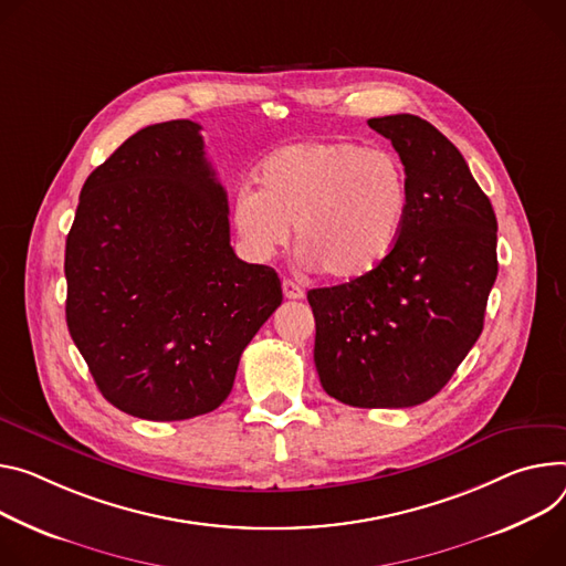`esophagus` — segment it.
<instances>
[{
  "label": "esophagus",
  "mask_w": 566,
  "mask_h": 566,
  "mask_svg": "<svg viewBox=\"0 0 566 566\" xmlns=\"http://www.w3.org/2000/svg\"><path fill=\"white\" fill-rule=\"evenodd\" d=\"M282 291H284V297H289V300H302L304 297V289L297 284V282H293V280H282Z\"/></svg>",
  "instance_id": "obj_1"
}]
</instances>
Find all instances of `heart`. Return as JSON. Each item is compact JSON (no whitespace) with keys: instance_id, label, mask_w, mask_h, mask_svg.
<instances>
[{"instance_id":"1","label":"heart","mask_w":566,"mask_h":566,"mask_svg":"<svg viewBox=\"0 0 566 566\" xmlns=\"http://www.w3.org/2000/svg\"><path fill=\"white\" fill-rule=\"evenodd\" d=\"M260 189L232 200V228L254 260L291 239L332 280H358L392 252L408 214V176L397 156L349 142L286 144L260 165Z\"/></svg>"}]
</instances>
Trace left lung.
<instances>
[{
  "mask_svg": "<svg viewBox=\"0 0 566 566\" xmlns=\"http://www.w3.org/2000/svg\"><path fill=\"white\" fill-rule=\"evenodd\" d=\"M408 176V214L373 273L312 289L325 392L358 408H408L444 388L483 332L496 280V217L460 150L416 115L368 119Z\"/></svg>",
  "mask_w": 566,
  "mask_h": 566,
  "instance_id": "8db88e82",
  "label": "left lung"
}]
</instances>
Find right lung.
Instances as JSON below:
<instances>
[{
    "instance_id": "add662e5",
    "label": "right lung",
    "mask_w": 566,
    "mask_h": 566,
    "mask_svg": "<svg viewBox=\"0 0 566 566\" xmlns=\"http://www.w3.org/2000/svg\"><path fill=\"white\" fill-rule=\"evenodd\" d=\"M65 277L67 329L96 388L153 422L219 408L282 304L277 273L234 254L228 193L189 119L137 130L87 176Z\"/></svg>"
}]
</instances>
